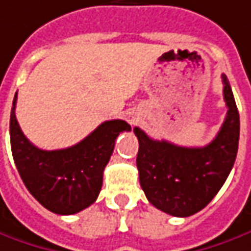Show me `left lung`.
Wrapping results in <instances>:
<instances>
[{
    "label": "left lung",
    "instance_id": "8db88e82",
    "mask_svg": "<svg viewBox=\"0 0 251 251\" xmlns=\"http://www.w3.org/2000/svg\"><path fill=\"white\" fill-rule=\"evenodd\" d=\"M224 100L228 111L214 140L204 147H180L166 140H152L140 127V185L150 203L176 217H188L202 210L219 192L232 169L239 144V112L226 75Z\"/></svg>",
    "mask_w": 251,
    "mask_h": 251
}]
</instances>
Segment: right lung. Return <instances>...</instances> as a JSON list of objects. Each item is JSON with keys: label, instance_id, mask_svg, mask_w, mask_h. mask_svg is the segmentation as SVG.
Instances as JSON below:
<instances>
[{"label": "right lung", "instance_id": "obj_1", "mask_svg": "<svg viewBox=\"0 0 251 251\" xmlns=\"http://www.w3.org/2000/svg\"><path fill=\"white\" fill-rule=\"evenodd\" d=\"M18 92L12 103L11 148L25 188L45 209L56 214H75L99 197L103 172L119 133L132 127L122 119L105 121L73 147L45 151L25 137L15 115Z\"/></svg>", "mask_w": 251, "mask_h": 251}]
</instances>
